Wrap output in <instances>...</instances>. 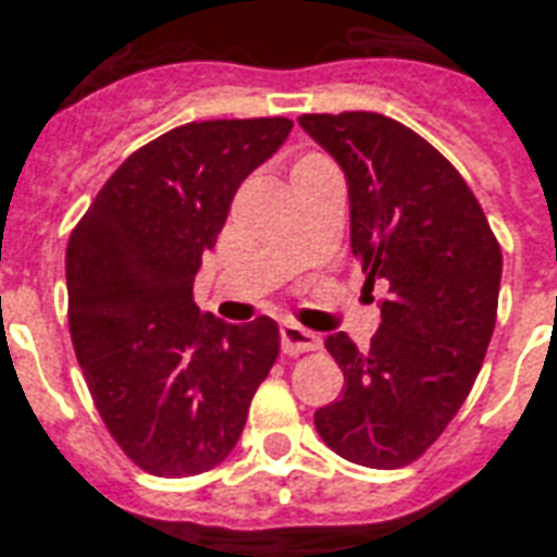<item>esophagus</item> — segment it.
<instances>
[{"label": "esophagus", "instance_id": "obj_1", "mask_svg": "<svg viewBox=\"0 0 557 557\" xmlns=\"http://www.w3.org/2000/svg\"><path fill=\"white\" fill-rule=\"evenodd\" d=\"M280 344H283L286 356H304V352L321 349V338L314 332L304 330L300 323H283L280 326Z\"/></svg>", "mask_w": 557, "mask_h": 557}]
</instances>
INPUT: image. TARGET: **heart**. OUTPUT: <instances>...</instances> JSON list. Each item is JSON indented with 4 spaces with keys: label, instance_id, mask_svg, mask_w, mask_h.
Wrapping results in <instances>:
<instances>
[{
    "label": "heart",
    "instance_id": "b5f03b06",
    "mask_svg": "<svg viewBox=\"0 0 557 557\" xmlns=\"http://www.w3.org/2000/svg\"><path fill=\"white\" fill-rule=\"evenodd\" d=\"M312 159H321V156H306V159H300L297 164H304V161H312ZM297 164H295V168H297Z\"/></svg>",
    "mask_w": 557,
    "mask_h": 557
}]
</instances>
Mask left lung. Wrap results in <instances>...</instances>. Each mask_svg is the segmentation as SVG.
Wrapping results in <instances>:
<instances>
[{
    "label": "left lung",
    "mask_w": 557,
    "mask_h": 557,
    "mask_svg": "<svg viewBox=\"0 0 557 557\" xmlns=\"http://www.w3.org/2000/svg\"><path fill=\"white\" fill-rule=\"evenodd\" d=\"M349 185L352 253L367 283L387 280L370 349L326 338L341 398L314 413L335 454L367 468L419 459L457 416L497 321L503 253L457 168L379 112L300 115Z\"/></svg>",
    "instance_id": "left-lung-1"
}]
</instances>
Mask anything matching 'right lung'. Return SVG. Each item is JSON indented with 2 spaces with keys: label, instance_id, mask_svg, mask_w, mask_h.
Instances as JSON below:
<instances>
[{
  "label": "right lung",
  "instance_id": "obj_1",
  "mask_svg": "<svg viewBox=\"0 0 557 557\" xmlns=\"http://www.w3.org/2000/svg\"><path fill=\"white\" fill-rule=\"evenodd\" d=\"M288 133V117L176 126L109 176L69 236L74 356L107 431L147 474L219 466L277 361V323L201 318L193 280L236 187Z\"/></svg>",
  "mask_w": 557,
  "mask_h": 557
}]
</instances>
